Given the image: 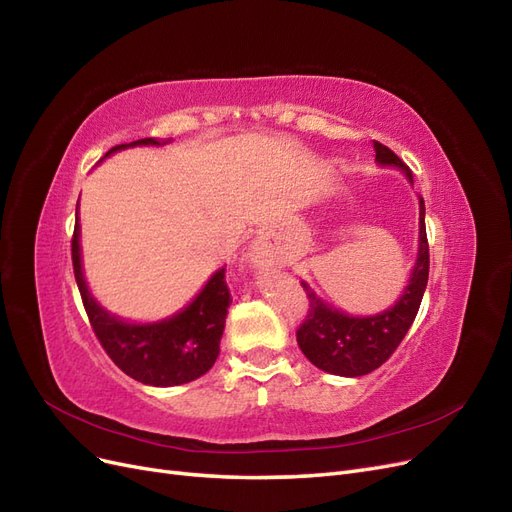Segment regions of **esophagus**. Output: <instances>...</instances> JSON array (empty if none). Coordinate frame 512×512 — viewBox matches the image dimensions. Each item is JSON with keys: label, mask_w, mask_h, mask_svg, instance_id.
<instances>
[{"label": "esophagus", "mask_w": 512, "mask_h": 512, "mask_svg": "<svg viewBox=\"0 0 512 512\" xmlns=\"http://www.w3.org/2000/svg\"><path fill=\"white\" fill-rule=\"evenodd\" d=\"M251 261H253L255 265H261V263H263V255H261V253H253V255H251Z\"/></svg>", "instance_id": "34e87169"}]
</instances>
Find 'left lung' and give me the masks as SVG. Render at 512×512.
Returning <instances> with one entry per match:
<instances>
[{"label":"left lung","mask_w":512,"mask_h":512,"mask_svg":"<svg viewBox=\"0 0 512 512\" xmlns=\"http://www.w3.org/2000/svg\"><path fill=\"white\" fill-rule=\"evenodd\" d=\"M376 163L397 167L412 182V171L393 150L374 142ZM418 255L404 295L393 307L376 316L353 318L322 301L307 282H301L309 309L297 330V343L305 358L324 372L364 376L383 366L412 326L429 280V242L425 228V201L420 198Z\"/></svg>","instance_id":"8db88e82"}]
</instances>
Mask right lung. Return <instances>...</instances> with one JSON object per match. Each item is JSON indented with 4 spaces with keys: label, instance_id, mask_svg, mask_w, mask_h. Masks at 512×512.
<instances>
[{
    "label": "right lung",
    "instance_id": "1",
    "mask_svg": "<svg viewBox=\"0 0 512 512\" xmlns=\"http://www.w3.org/2000/svg\"><path fill=\"white\" fill-rule=\"evenodd\" d=\"M161 144L154 138H144L131 144H119L106 152L113 154L131 146ZM79 207V203H77ZM73 270L83 299L87 318L108 358L127 376L152 387H173L196 381L217 360L219 341L224 335L228 307L232 303L226 268L217 270L196 299L180 314L152 324H131L117 316H110L92 297L81 270L79 247V213L71 242Z\"/></svg>",
    "mask_w": 512,
    "mask_h": 512
}]
</instances>
